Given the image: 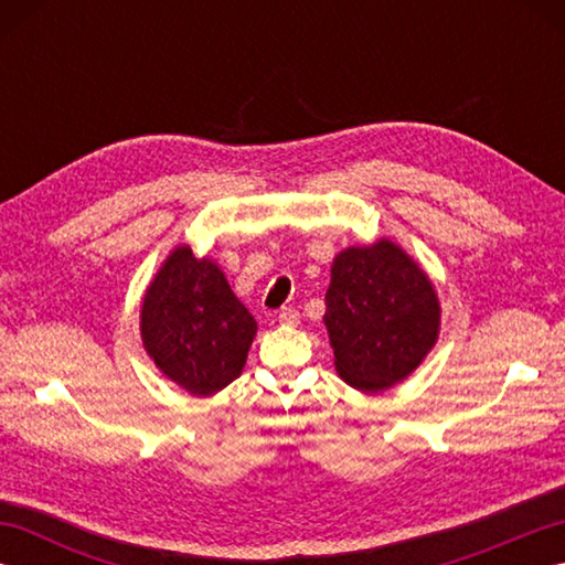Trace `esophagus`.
Returning a JSON list of instances; mask_svg holds the SVG:
<instances>
[{
  "instance_id": "esophagus-1",
  "label": "esophagus",
  "mask_w": 565,
  "mask_h": 565,
  "mask_svg": "<svg viewBox=\"0 0 565 565\" xmlns=\"http://www.w3.org/2000/svg\"><path fill=\"white\" fill-rule=\"evenodd\" d=\"M279 322L281 326H298V322H301V313H298L296 308H281V313H279Z\"/></svg>"
}]
</instances>
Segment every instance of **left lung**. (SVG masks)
I'll list each match as a JSON object with an SVG mask.
<instances>
[{
  "mask_svg": "<svg viewBox=\"0 0 565 565\" xmlns=\"http://www.w3.org/2000/svg\"><path fill=\"white\" fill-rule=\"evenodd\" d=\"M322 322L340 379L381 393L411 376L437 344L441 306L425 269L381 237L332 259Z\"/></svg>",
  "mask_w": 565,
  "mask_h": 565,
  "instance_id": "left-lung-1",
  "label": "left lung"
}]
</instances>
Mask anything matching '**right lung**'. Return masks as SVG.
<instances>
[{
    "label": "right lung",
    "mask_w": 565,
    "mask_h": 565,
    "mask_svg": "<svg viewBox=\"0 0 565 565\" xmlns=\"http://www.w3.org/2000/svg\"><path fill=\"white\" fill-rule=\"evenodd\" d=\"M255 334V318L218 264L189 245L170 252L142 296V347L167 379L196 398L243 374Z\"/></svg>",
    "instance_id": "obj_1"
}]
</instances>
